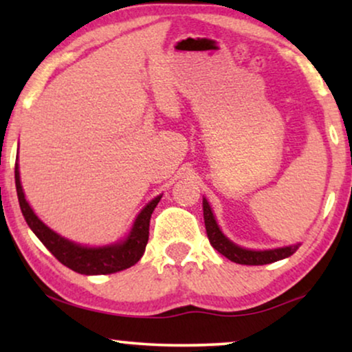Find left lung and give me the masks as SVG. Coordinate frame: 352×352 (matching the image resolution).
<instances>
[{
  "mask_svg": "<svg viewBox=\"0 0 352 352\" xmlns=\"http://www.w3.org/2000/svg\"><path fill=\"white\" fill-rule=\"evenodd\" d=\"M204 218H205V228L206 235L211 247L226 256L230 261L237 264H247V266H263V264H271L276 263L278 259L292 256L293 253L298 250V245L285 248H277V250H267V252H252V250L240 248L237 245L230 242L229 239L224 237V234L221 232L218 224H216L214 216L211 213V208L208 201L204 199Z\"/></svg>",
  "mask_w": 352,
  "mask_h": 352,
  "instance_id": "8db88e82",
  "label": "left lung"
}]
</instances>
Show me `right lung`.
<instances>
[{"label": "right lung", "instance_id": "obj_1", "mask_svg": "<svg viewBox=\"0 0 352 352\" xmlns=\"http://www.w3.org/2000/svg\"><path fill=\"white\" fill-rule=\"evenodd\" d=\"M16 189L21 205L22 214L27 224L35 232L41 243L59 259V261L72 271L85 274V276H99V274H113L123 269H128L136 264L146 252V245L148 240V226H151V216L155 206L160 201L162 195L153 199L141 213L138 214L134 226L129 232L128 239L122 243L110 245L104 248H86L67 240L41 223L33 213L30 205L27 204L23 195L21 177H19V166L16 163Z\"/></svg>", "mask_w": 352, "mask_h": 352}]
</instances>
